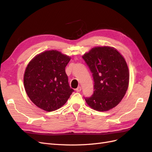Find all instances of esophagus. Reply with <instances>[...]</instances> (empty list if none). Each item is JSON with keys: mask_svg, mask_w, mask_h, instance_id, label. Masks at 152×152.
<instances>
[{"mask_svg": "<svg viewBox=\"0 0 152 152\" xmlns=\"http://www.w3.org/2000/svg\"><path fill=\"white\" fill-rule=\"evenodd\" d=\"M81 90H82V87H81L80 86H79V87H78L76 89V91H77V92H80Z\"/></svg>", "mask_w": 152, "mask_h": 152, "instance_id": "1", "label": "esophagus"}]
</instances>
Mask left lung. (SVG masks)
Wrapping results in <instances>:
<instances>
[{
  "label": "left lung",
  "instance_id": "1",
  "mask_svg": "<svg viewBox=\"0 0 152 152\" xmlns=\"http://www.w3.org/2000/svg\"><path fill=\"white\" fill-rule=\"evenodd\" d=\"M82 58L93 73L94 93L85 98L89 107L106 112L120 103L125 96L129 82V72L125 59L113 47L92 48Z\"/></svg>",
  "mask_w": 152,
  "mask_h": 152
}]
</instances>
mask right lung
<instances>
[{
	"instance_id": "1",
	"label": "right lung",
	"mask_w": 152,
	"mask_h": 152,
	"mask_svg": "<svg viewBox=\"0 0 152 152\" xmlns=\"http://www.w3.org/2000/svg\"><path fill=\"white\" fill-rule=\"evenodd\" d=\"M71 58L56 50H45L31 59L23 77L26 93L37 107L52 112L65 104L73 92L65 67Z\"/></svg>"
}]
</instances>
